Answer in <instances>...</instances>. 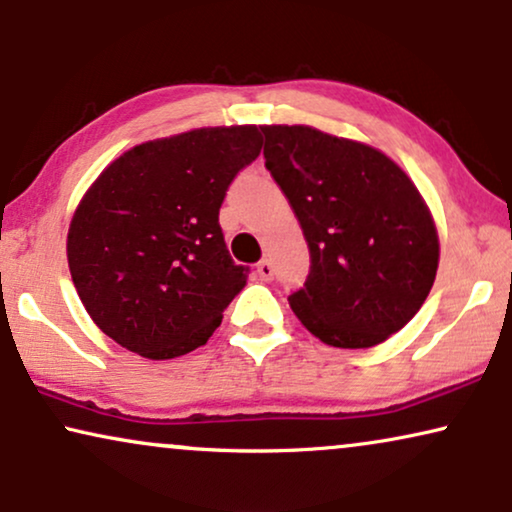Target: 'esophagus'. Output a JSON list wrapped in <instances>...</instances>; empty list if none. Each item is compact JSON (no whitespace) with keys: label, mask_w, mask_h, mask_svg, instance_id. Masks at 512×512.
Segmentation results:
<instances>
[{"label":"esophagus","mask_w":512,"mask_h":512,"mask_svg":"<svg viewBox=\"0 0 512 512\" xmlns=\"http://www.w3.org/2000/svg\"><path fill=\"white\" fill-rule=\"evenodd\" d=\"M257 276H260L262 281H271V278H274V264L269 260H262L257 264Z\"/></svg>","instance_id":"obj_1"}]
</instances>
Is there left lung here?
Masks as SVG:
<instances>
[{
  "instance_id": "8db88e82",
  "label": "left lung",
  "mask_w": 512,
  "mask_h": 512,
  "mask_svg": "<svg viewBox=\"0 0 512 512\" xmlns=\"http://www.w3.org/2000/svg\"><path fill=\"white\" fill-rule=\"evenodd\" d=\"M264 159L311 252L290 306L337 349H370L417 316L433 288L440 241L412 177L379 149L313 126H262Z\"/></svg>"
}]
</instances>
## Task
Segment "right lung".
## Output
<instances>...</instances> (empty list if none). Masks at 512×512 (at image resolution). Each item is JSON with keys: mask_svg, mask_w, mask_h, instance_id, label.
<instances>
[{"mask_svg": "<svg viewBox=\"0 0 512 512\" xmlns=\"http://www.w3.org/2000/svg\"><path fill=\"white\" fill-rule=\"evenodd\" d=\"M260 149V126L192 128L131 147L95 177L67 229V264L107 337L149 360L208 342L248 278L220 206Z\"/></svg>", "mask_w": 512, "mask_h": 512, "instance_id": "right-lung-1", "label": "right lung"}]
</instances>
